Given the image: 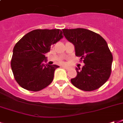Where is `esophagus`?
<instances>
[{
    "instance_id": "obj_1",
    "label": "esophagus",
    "mask_w": 123,
    "mask_h": 123,
    "mask_svg": "<svg viewBox=\"0 0 123 123\" xmlns=\"http://www.w3.org/2000/svg\"><path fill=\"white\" fill-rule=\"evenodd\" d=\"M62 68H64V69H69V68L66 67V66H62Z\"/></svg>"
}]
</instances>
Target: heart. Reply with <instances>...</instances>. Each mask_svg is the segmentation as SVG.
<instances>
[{
    "instance_id": "obj_1",
    "label": "heart",
    "mask_w": 123,
    "mask_h": 123,
    "mask_svg": "<svg viewBox=\"0 0 123 123\" xmlns=\"http://www.w3.org/2000/svg\"><path fill=\"white\" fill-rule=\"evenodd\" d=\"M62 63H63V62H62Z\"/></svg>"
}]
</instances>
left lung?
<instances>
[{"label": "left lung", "mask_w": 123, "mask_h": 123, "mask_svg": "<svg viewBox=\"0 0 123 123\" xmlns=\"http://www.w3.org/2000/svg\"><path fill=\"white\" fill-rule=\"evenodd\" d=\"M64 37L75 46V55L85 65L76 68L77 75L71 79L73 86L85 91L98 89L108 80L113 57L107 42L101 36L86 29H62Z\"/></svg>", "instance_id": "8db88e82"}]
</instances>
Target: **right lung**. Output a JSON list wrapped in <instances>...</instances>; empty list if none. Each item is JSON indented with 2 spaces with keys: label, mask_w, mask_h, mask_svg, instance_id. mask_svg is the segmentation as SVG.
<instances>
[{
  "label": "right lung",
  "mask_w": 123,
  "mask_h": 123,
  "mask_svg": "<svg viewBox=\"0 0 123 123\" xmlns=\"http://www.w3.org/2000/svg\"><path fill=\"white\" fill-rule=\"evenodd\" d=\"M60 29H36L16 43L11 66L16 81L28 91H39L53 81L54 71L59 66L49 65L45 54L50 46L63 37Z\"/></svg>",
  "instance_id": "1"
}]
</instances>
